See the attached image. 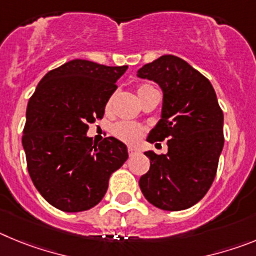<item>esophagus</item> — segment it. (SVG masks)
<instances>
[{"label":"esophagus","instance_id":"obj_1","mask_svg":"<svg viewBox=\"0 0 256 256\" xmlns=\"http://www.w3.org/2000/svg\"><path fill=\"white\" fill-rule=\"evenodd\" d=\"M128 154H130V156H134L136 154H138V150L136 148H128Z\"/></svg>","mask_w":256,"mask_h":256}]
</instances>
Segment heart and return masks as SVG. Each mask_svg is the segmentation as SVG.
<instances>
[{
  "mask_svg": "<svg viewBox=\"0 0 256 256\" xmlns=\"http://www.w3.org/2000/svg\"><path fill=\"white\" fill-rule=\"evenodd\" d=\"M146 87H148V86H140L138 92L142 91V90ZM112 97H110L108 100V102H106V110H108V108H112ZM142 132H144V128H142L140 124L132 123V122H119V123H116L112 126V134H114L116 138L126 142V144H134V142L138 141V140L141 138Z\"/></svg>",
  "mask_w": 256,
  "mask_h": 256,
  "instance_id": "1",
  "label": "heart"
}]
</instances>
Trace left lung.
<instances>
[{"label":"left lung","instance_id":"1","mask_svg":"<svg viewBox=\"0 0 256 256\" xmlns=\"http://www.w3.org/2000/svg\"><path fill=\"white\" fill-rule=\"evenodd\" d=\"M162 90V119L148 141L166 140L168 152L146 151L150 169L140 188L154 206L184 210L204 198L216 178L224 136L223 112L209 79L182 58L164 55L137 72Z\"/></svg>","mask_w":256,"mask_h":256}]
</instances>
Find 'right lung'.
Masks as SVG:
<instances>
[{"label": "right lung", "instance_id": "1", "mask_svg": "<svg viewBox=\"0 0 256 256\" xmlns=\"http://www.w3.org/2000/svg\"><path fill=\"white\" fill-rule=\"evenodd\" d=\"M126 69L76 58L48 72L29 98L22 138L29 176L58 210L84 212L98 204L110 176L128 159L119 140L96 144L87 137L88 124L102 119Z\"/></svg>", "mask_w": 256, "mask_h": 256}]
</instances>
